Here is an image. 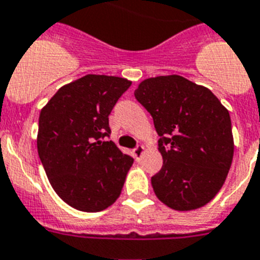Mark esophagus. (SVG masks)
<instances>
[{
    "label": "esophagus",
    "mask_w": 260,
    "mask_h": 260,
    "mask_svg": "<svg viewBox=\"0 0 260 260\" xmlns=\"http://www.w3.org/2000/svg\"><path fill=\"white\" fill-rule=\"evenodd\" d=\"M132 152H134V157L136 158V161H139L141 158V156L144 154V152H145V148L143 145H137Z\"/></svg>",
    "instance_id": "1"
}]
</instances>
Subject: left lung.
<instances>
[{
	"instance_id": "8db88e82",
	"label": "left lung",
	"mask_w": 260,
	"mask_h": 260,
	"mask_svg": "<svg viewBox=\"0 0 260 260\" xmlns=\"http://www.w3.org/2000/svg\"><path fill=\"white\" fill-rule=\"evenodd\" d=\"M135 98L153 117L162 168L157 198L178 211L200 209L221 190L234 156L229 111L214 93L180 75L148 78Z\"/></svg>"
}]
</instances>
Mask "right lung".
<instances>
[{"label":"right lung","instance_id":"add662e5","mask_svg":"<svg viewBox=\"0 0 260 260\" xmlns=\"http://www.w3.org/2000/svg\"><path fill=\"white\" fill-rule=\"evenodd\" d=\"M132 82L88 75L60 87L39 115L37 148L55 193L87 213L107 209L119 198L134 158L110 136L108 116Z\"/></svg>","mask_w":260,"mask_h":260}]
</instances>
